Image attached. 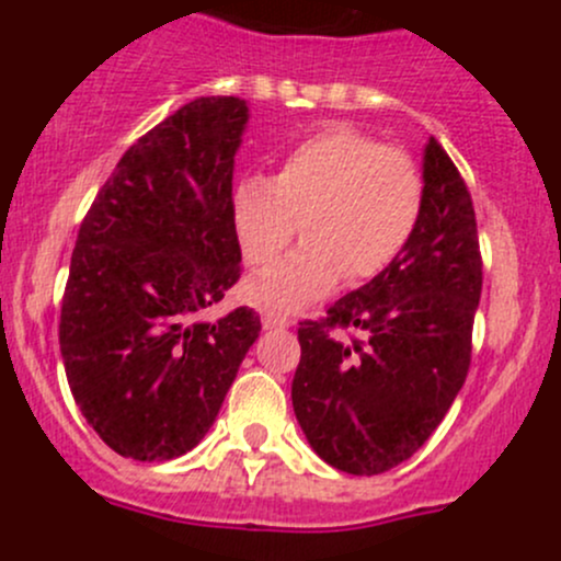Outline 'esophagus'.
<instances>
[{"instance_id": "1", "label": "esophagus", "mask_w": 561, "mask_h": 561, "mask_svg": "<svg viewBox=\"0 0 561 561\" xmlns=\"http://www.w3.org/2000/svg\"><path fill=\"white\" fill-rule=\"evenodd\" d=\"M290 325V317L274 312V309H265L263 312V328H287Z\"/></svg>"}]
</instances>
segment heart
<instances>
[{
	"label": "heart",
	"instance_id": "1",
	"mask_svg": "<svg viewBox=\"0 0 561 561\" xmlns=\"http://www.w3.org/2000/svg\"><path fill=\"white\" fill-rule=\"evenodd\" d=\"M421 165L396 146L353 127H331L293 146L271 175L233 190V225L244 257L271 265L298 233L304 247L265 271L252 296L298 309L342 282L382 274L410 244L423 214Z\"/></svg>",
	"mask_w": 561,
	"mask_h": 561
}]
</instances>
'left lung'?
Segmentation results:
<instances>
[{
    "label": "left lung",
    "mask_w": 561,
    "mask_h": 561,
    "mask_svg": "<svg viewBox=\"0 0 561 561\" xmlns=\"http://www.w3.org/2000/svg\"><path fill=\"white\" fill-rule=\"evenodd\" d=\"M423 184L421 222L404 252L322 320L298 328L293 410L314 454L350 474L388 472L415 454L472 360L483 287L478 222L461 173L434 138Z\"/></svg>",
    "instance_id": "1"
}]
</instances>
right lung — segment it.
I'll list each match as a JSON object with an SVG mask.
<instances>
[{
    "instance_id": "1",
    "label": "right lung",
    "mask_w": 561,
    "mask_h": 561,
    "mask_svg": "<svg viewBox=\"0 0 561 561\" xmlns=\"http://www.w3.org/2000/svg\"><path fill=\"white\" fill-rule=\"evenodd\" d=\"M239 98H201L135 140L78 230L59 344L72 399L118 456L168 461L217 421L260 317L208 309L241 276Z\"/></svg>"
}]
</instances>
